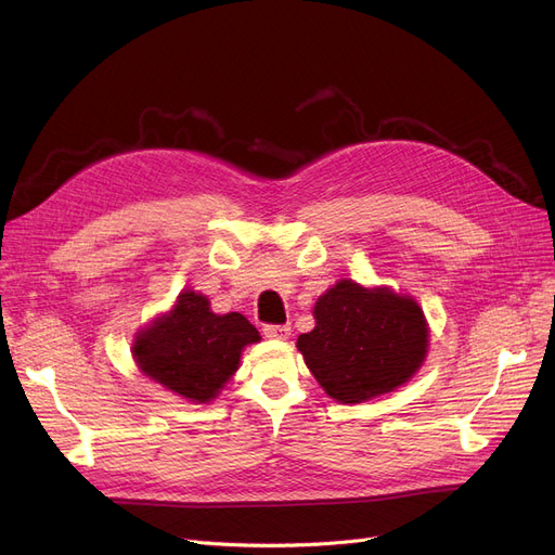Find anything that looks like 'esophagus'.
Segmentation results:
<instances>
[{
  "mask_svg": "<svg viewBox=\"0 0 555 555\" xmlns=\"http://www.w3.org/2000/svg\"><path fill=\"white\" fill-rule=\"evenodd\" d=\"M289 333H293V328H289V326H272L270 324V326L262 328V335L270 337V339H287Z\"/></svg>",
  "mask_w": 555,
  "mask_h": 555,
  "instance_id": "1",
  "label": "esophagus"
}]
</instances>
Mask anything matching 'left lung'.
Here are the masks:
<instances>
[{
    "label": "left lung",
    "instance_id": "left-lung-1",
    "mask_svg": "<svg viewBox=\"0 0 555 555\" xmlns=\"http://www.w3.org/2000/svg\"><path fill=\"white\" fill-rule=\"evenodd\" d=\"M312 314L314 328L299 335L297 348L314 380L341 404L396 391L427 358L423 308L387 285L341 279L317 299Z\"/></svg>",
    "mask_w": 555,
    "mask_h": 555
}]
</instances>
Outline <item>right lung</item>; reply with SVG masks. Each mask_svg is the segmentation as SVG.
Masks as SVG:
<instances>
[{"label":"right lung","mask_w":555,"mask_h":555,"mask_svg":"<svg viewBox=\"0 0 555 555\" xmlns=\"http://www.w3.org/2000/svg\"><path fill=\"white\" fill-rule=\"evenodd\" d=\"M256 341L260 335L245 314H216L207 297L184 289L170 310L137 331L132 358L166 391L207 404L238 371L245 346Z\"/></svg>","instance_id":"right-lung-1"}]
</instances>
